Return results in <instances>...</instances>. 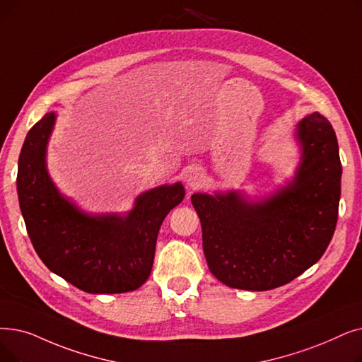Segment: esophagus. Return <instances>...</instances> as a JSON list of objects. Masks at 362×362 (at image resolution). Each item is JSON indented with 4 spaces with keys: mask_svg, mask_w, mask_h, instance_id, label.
Here are the masks:
<instances>
[{
    "mask_svg": "<svg viewBox=\"0 0 362 362\" xmlns=\"http://www.w3.org/2000/svg\"><path fill=\"white\" fill-rule=\"evenodd\" d=\"M201 180H202V173L199 168L194 167V168H189V171L186 173L185 182H186V186L189 187L191 191L197 189V187L201 185Z\"/></svg>",
    "mask_w": 362,
    "mask_h": 362,
    "instance_id": "34e87169",
    "label": "esophagus"
}]
</instances>
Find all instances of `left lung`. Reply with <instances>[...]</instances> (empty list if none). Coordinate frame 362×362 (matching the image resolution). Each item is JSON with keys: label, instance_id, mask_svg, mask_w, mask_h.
<instances>
[{"label": "left lung", "instance_id": "left-lung-1", "mask_svg": "<svg viewBox=\"0 0 362 362\" xmlns=\"http://www.w3.org/2000/svg\"><path fill=\"white\" fill-rule=\"evenodd\" d=\"M300 161L262 198L241 191L194 194L211 274L232 288L264 291L293 281L327 250L337 223L341 164L337 137L318 112L296 125Z\"/></svg>", "mask_w": 362, "mask_h": 362}]
</instances>
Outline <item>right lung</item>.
Here are the masks:
<instances>
[{
  "mask_svg": "<svg viewBox=\"0 0 362 362\" xmlns=\"http://www.w3.org/2000/svg\"><path fill=\"white\" fill-rule=\"evenodd\" d=\"M56 114L29 130L19 156L18 195L26 230L42 263L91 294L127 293L151 275L165 216L183 201L180 182L136 197L130 211L87 213L62 194L47 170Z\"/></svg>",
  "mask_w": 362,
  "mask_h": 362,
  "instance_id": "add662e5",
  "label": "right lung"
}]
</instances>
